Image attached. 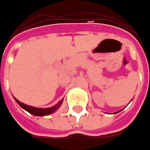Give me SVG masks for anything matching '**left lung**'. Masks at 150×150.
<instances>
[{
    "instance_id": "1",
    "label": "left lung",
    "mask_w": 150,
    "mask_h": 150,
    "mask_svg": "<svg viewBox=\"0 0 150 150\" xmlns=\"http://www.w3.org/2000/svg\"><path fill=\"white\" fill-rule=\"evenodd\" d=\"M122 111V110H121ZM121 111H119V112H121ZM117 112H116V113H117Z\"/></svg>"
}]
</instances>
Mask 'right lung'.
I'll use <instances>...</instances> for the list:
<instances>
[{"label":"right lung","mask_w":150,"mask_h":150,"mask_svg":"<svg viewBox=\"0 0 150 150\" xmlns=\"http://www.w3.org/2000/svg\"><path fill=\"white\" fill-rule=\"evenodd\" d=\"M15 100L16 101V103L23 108L25 111H27L29 113L33 114V115H35V116H39V117H42V116H47V115H49V114L53 113L54 112H56L57 110L61 107L62 102H63V99L61 100L57 104L55 105L52 108H35V107H32V106H28V105H26L21 103L20 101H19L18 99H16L15 98Z\"/></svg>","instance_id":"1"}]
</instances>
